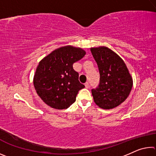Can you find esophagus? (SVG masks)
<instances>
[{
    "mask_svg": "<svg viewBox=\"0 0 156 156\" xmlns=\"http://www.w3.org/2000/svg\"><path fill=\"white\" fill-rule=\"evenodd\" d=\"M84 86H85V87L87 88V89H88L89 87V83H87H87L84 84Z\"/></svg>",
    "mask_w": 156,
    "mask_h": 156,
    "instance_id": "34e87169",
    "label": "esophagus"
}]
</instances>
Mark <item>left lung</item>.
Segmentation results:
<instances>
[{
  "mask_svg": "<svg viewBox=\"0 0 156 156\" xmlns=\"http://www.w3.org/2000/svg\"><path fill=\"white\" fill-rule=\"evenodd\" d=\"M100 73V83L91 89L94 100L104 109L118 107L127 98L133 80L122 58L106 47L91 48Z\"/></svg>",
  "mask_w": 156,
  "mask_h": 156,
  "instance_id": "left-lung-1",
  "label": "left lung"
}]
</instances>
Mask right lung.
<instances>
[{"mask_svg":"<svg viewBox=\"0 0 156 156\" xmlns=\"http://www.w3.org/2000/svg\"><path fill=\"white\" fill-rule=\"evenodd\" d=\"M85 54L79 47L65 46L53 51L39 62L34 85L46 105L56 109H65L76 101L78 91L84 85L79 82V74L73 64Z\"/></svg>","mask_w":156,"mask_h":156,"instance_id":"obj_1","label":"right lung"}]
</instances>
